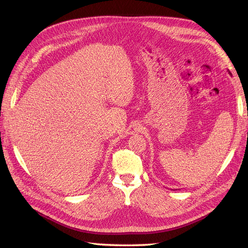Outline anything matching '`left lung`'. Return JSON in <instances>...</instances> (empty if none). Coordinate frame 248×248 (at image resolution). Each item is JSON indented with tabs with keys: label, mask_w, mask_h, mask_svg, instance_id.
I'll use <instances>...</instances> for the list:
<instances>
[{
	"label": "left lung",
	"mask_w": 248,
	"mask_h": 248,
	"mask_svg": "<svg viewBox=\"0 0 248 248\" xmlns=\"http://www.w3.org/2000/svg\"><path fill=\"white\" fill-rule=\"evenodd\" d=\"M228 71H229V70H228ZM229 73H230V74H231V76H232V73H231V72H230V71H229Z\"/></svg>",
	"instance_id": "8db88e82"
}]
</instances>
